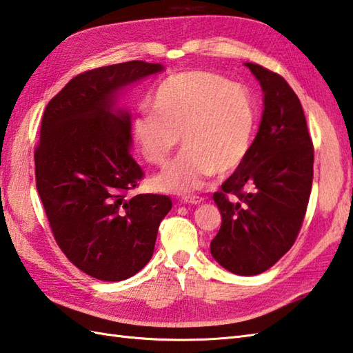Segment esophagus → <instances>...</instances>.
Here are the masks:
<instances>
[{"label":"esophagus","instance_id":"obj_1","mask_svg":"<svg viewBox=\"0 0 353 353\" xmlns=\"http://www.w3.org/2000/svg\"><path fill=\"white\" fill-rule=\"evenodd\" d=\"M201 201H203V199L199 195H186L182 199V203H185V204H200Z\"/></svg>","mask_w":353,"mask_h":353}]
</instances>
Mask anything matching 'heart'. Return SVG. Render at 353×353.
Segmentation results:
<instances>
[{
  "label": "heart",
  "instance_id": "1",
  "mask_svg": "<svg viewBox=\"0 0 353 353\" xmlns=\"http://www.w3.org/2000/svg\"><path fill=\"white\" fill-rule=\"evenodd\" d=\"M257 114L248 90L214 72L192 70L165 78L141 110L132 135L147 162L165 167L183 137L185 150L157 179L159 190H199L214 174L233 173L247 159Z\"/></svg>",
  "mask_w": 353,
  "mask_h": 353
}]
</instances>
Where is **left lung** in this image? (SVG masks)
I'll return each instance as SVG.
<instances>
[{
	"instance_id": "8db88e82",
	"label": "left lung",
	"mask_w": 353,
	"mask_h": 353,
	"mask_svg": "<svg viewBox=\"0 0 353 353\" xmlns=\"http://www.w3.org/2000/svg\"><path fill=\"white\" fill-rule=\"evenodd\" d=\"M245 65L263 88L265 110L247 159L214 194L223 223L210 252L233 274L257 275L296 241L313 185L314 147L288 81L260 64Z\"/></svg>"
}]
</instances>
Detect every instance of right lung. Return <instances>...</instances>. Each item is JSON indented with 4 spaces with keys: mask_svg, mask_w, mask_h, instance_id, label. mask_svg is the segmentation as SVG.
<instances>
[{
    "mask_svg": "<svg viewBox=\"0 0 353 353\" xmlns=\"http://www.w3.org/2000/svg\"><path fill=\"white\" fill-rule=\"evenodd\" d=\"M141 60L79 73L42 117L36 186L54 239L73 265L102 281H121L152 259L173 203L132 192L144 171L130 154V117L114 111L120 88L161 72Z\"/></svg>",
    "mask_w": 353,
    "mask_h": 353,
    "instance_id": "add662e5",
    "label": "right lung"
}]
</instances>
